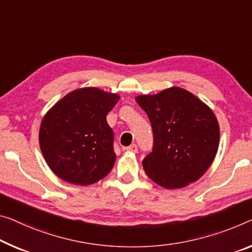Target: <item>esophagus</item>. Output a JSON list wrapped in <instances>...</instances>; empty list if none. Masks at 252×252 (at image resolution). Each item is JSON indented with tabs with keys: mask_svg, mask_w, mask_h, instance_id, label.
I'll list each match as a JSON object with an SVG mask.
<instances>
[{
	"mask_svg": "<svg viewBox=\"0 0 252 252\" xmlns=\"http://www.w3.org/2000/svg\"><path fill=\"white\" fill-rule=\"evenodd\" d=\"M124 150L127 151V152H129V153H136L137 152V145L136 144H131L129 146H127V148H125Z\"/></svg>",
	"mask_w": 252,
	"mask_h": 252,
	"instance_id": "1",
	"label": "esophagus"
}]
</instances>
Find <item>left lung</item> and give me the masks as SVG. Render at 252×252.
<instances>
[{
  "label": "left lung",
  "instance_id": "left-lung-1",
  "mask_svg": "<svg viewBox=\"0 0 252 252\" xmlns=\"http://www.w3.org/2000/svg\"><path fill=\"white\" fill-rule=\"evenodd\" d=\"M135 100L153 129V150L143 160L150 179L166 189L184 188L198 180L219 150L220 126L213 110L179 87Z\"/></svg>",
  "mask_w": 252,
  "mask_h": 252
}]
</instances>
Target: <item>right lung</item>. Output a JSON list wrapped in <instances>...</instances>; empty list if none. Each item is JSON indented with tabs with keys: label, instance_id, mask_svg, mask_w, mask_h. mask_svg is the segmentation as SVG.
Wrapping results in <instances>:
<instances>
[{
	"label": "right lung",
	"instance_id": "add662e5",
	"mask_svg": "<svg viewBox=\"0 0 252 252\" xmlns=\"http://www.w3.org/2000/svg\"><path fill=\"white\" fill-rule=\"evenodd\" d=\"M121 95L99 88L76 89L42 118L39 145L50 170L66 183L89 186L111 171L114 131L107 115Z\"/></svg>",
	"mask_w": 252,
	"mask_h": 252
}]
</instances>
